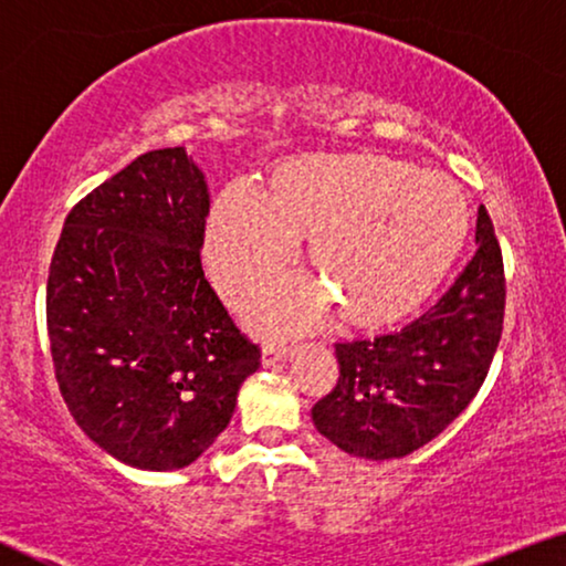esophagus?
I'll list each match as a JSON object with an SVG mask.
<instances>
[{
  "label": "esophagus",
  "instance_id": "1",
  "mask_svg": "<svg viewBox=\"0 0 566 566\" xmlns=\"http://www.w3.org/2000/svg\"><path fill=\"white\" fill-rule=\"evenodd\" d=\"M286 353H290V345H264V356H261V360H264V366H276L282 364V360L286 358Z\"/></svg>",
  "mask_w": 566,
  "mask_h": 566
}]
</instances>
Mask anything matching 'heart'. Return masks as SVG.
Masks as SVG:
<instances>
[{
	"label": "heart",
	"instance_id": "1",
	"mask_svg": "<svg viewBox=\"0 0 566 566\" xmlns=\"http://www.w3.org/2000/svg\"><path fill=\"white\" fill-rule=\"evenodd\" d=\"M460 185L403 159L350 151L286 159L261 200L249 188L218 196L208 218L210 274L239 302L284 272L310 239L314 282H280L254 297L249 323L264 335L343 325L378 331L411 315L444 280L468 235Z\"/></svg>",
	"mask_w": 566,
	"mask_h": 566
}]
</instances>
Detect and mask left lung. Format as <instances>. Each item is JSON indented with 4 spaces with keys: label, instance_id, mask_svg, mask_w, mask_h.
<instances>
[{
    "label": "left lung",
    "instance_id": "8db88e82",
    "mask_svg": "<svg viewBox=\"0 0 566 566\" xmlns=\"http://www.w3.org/2000/svg\"><path fill=\"white\" fill-rule=\"evenodd\" d=\"M450 292L399 333L335 343L340 378L312 407L317 432L353 458H407L444 432L483 386L503 331L505 280L491 216Z\"/></svg>",
    "mask_w": 566,
    "mask_h": 566
}]
</instances>
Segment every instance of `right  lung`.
<instances>
[{
	"label": "right lung",
	"mask_w": 566,
	"mask_h": 566,
	"mask_svg": "<svg viewBox=\"0 0 566 566\" xmlns=\"http://www.w3.org/2000/svg\"><path fill=\"white\" fill-rule=\"evenodd\" d=\"M208 210L185 147L147 151L67 213L50 261L57 386L88 440L129 468L196 462L261 366L202 274Z\"/></svg>",
	"instance_id": "right-lung-1"
}]
</instances>
